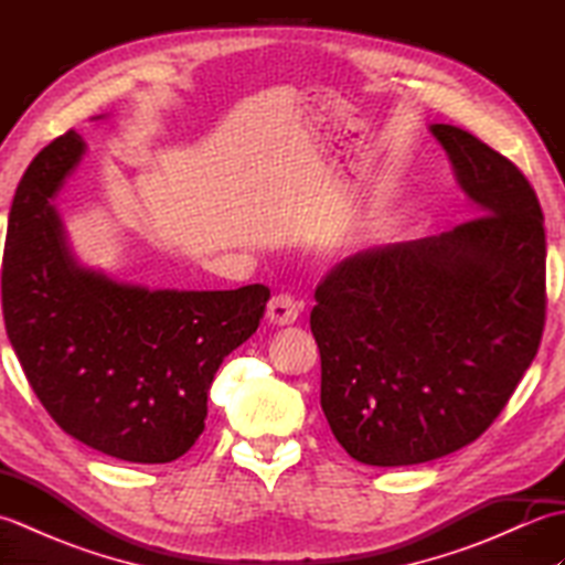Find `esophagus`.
Listing matches in <instances>:
<instances>
[{
    "label": "esophagus",
    "instance_id": "1",
    "mask_svg": "<svg viewBox=\"0 0 565 565\" xmlns=\"http://www.w3.org/2000/svg\"><path fill=\"white\" fill-rule=\"evenodd\" d=\"M301 313V303L296 301L291 294L274 296L267 306V320L271 326H291Z\"/></svg>",
    "mask_w": 565,
    "mask_h": 565
}]
</instances>
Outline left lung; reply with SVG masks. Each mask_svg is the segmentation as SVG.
<instances>
[{
    "mask_svg": "<svg viewBox=\"0 0 565 565\" xmlns=\"http://www.w3.org/2000/svg\"><path fill=\"white\" fill-rule=\"evenodd\" d=\"M429 130L481 215L334 264L310 313L322 413L369 466L425 463L481 437L530 369L546 320L532 184L468 130Z\"/></svg>",
    "mask_w": 565,
    "mask_h": 565,
    "instance_id": "obj_1",
    "label": "left lung"
}]
</instances>
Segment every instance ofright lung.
I'll return each mask as SVG.
<instances>
[{"mask_svg": "<svg viewBox=\"0 0 565 565\" xmlns=\"http://www.w3.org/2000/svg\"><path fill=\"white\" fill-rule=\"evenodd\" d=\"M84 140L55 138L9 211L2 313L33 393L70 437L130 463H170L206 427L223 359L259 328L269 289L174 291L82 267L51 199Z\"/></svg>", "mask_w": 565, "mask_h": 565, "instance_id": "obj_1", "label": "right lung"}]
</instances>
